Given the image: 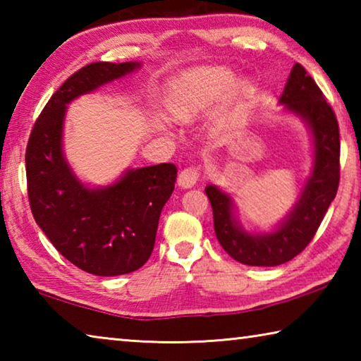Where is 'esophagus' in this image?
Returning <instances> with one entry per match:
<instances>
[{
  "label": "esophagus",
  "instance_id": "obj_1",
  "mask_svg": "<svg viewBox=\"0 0 361 361\" xmlns=\"http://www.w3.org/2000/svg\"><path fill=\"white\" fill-rule=\"evenodd\" d=\"M199 180V169L197 167H188L181 170L178 175V185L181 188H192Z\"/></svg>",
  "mask_w": 361,
  "mask_h": 361
}]
</instances>
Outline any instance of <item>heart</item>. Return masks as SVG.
<instances>
[{"label": "heart", "instance_id": "heart-1", "mask_svg": "<svg viewBox=\"0 0 361 361\" xmlns=\"http://www.w3.org/2000/svg\"><path fill=\"white\" fill-rule=\"evenodd\" d=\"M232 82L234 73L218 66L188 71L170 84L167 94L169 111L180 121L195 119L209 111L229 90L224 105L218 113V119H223L240 100L243 92L242 84Z\"/></svg>", "mask_w": 361, "mask_h": 361}]
</instances>
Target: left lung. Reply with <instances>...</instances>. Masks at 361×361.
Returning <instances> with one entry per match:
<instances>
[{
	"label": "left lung",
	"mask_w": 361,
	"mask_h": 361,
	"mask_svg": "<svg viewBox=\"0 0 361 361\" xmlns=\"http://www.w3.org/2000/svg\"><path fill=\"white\" fill-rule=\"evenodd\" d=\"M279 103L307 124L314 143L312 172L283 221L272 232H248L234 215L231 195L215 185L205 188L219 245L231 258L247 266H279L301 253L314 239L339 186L338 119L302 65L291 68Z\"/></svg>",
	"instance_id": "obj_1"
}]
</instances>
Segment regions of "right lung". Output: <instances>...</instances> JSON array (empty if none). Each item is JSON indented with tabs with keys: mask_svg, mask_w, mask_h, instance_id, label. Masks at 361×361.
Returning a JSON list of instances; mask_svg holds the SVG:
<instances>
[{
	"mask_svg": "<svg viewBox=\"0 0 361 361\" xmlns=\"http://www.w3.org/2000/svg\"><path fill=\"white\" fill-rule=\"evenodd\" d=\"M140 66L95 62L71 75L36 119L25 152L28 200L36 224L60 255L94 276H122L149 259L159 216L173 192L176 167L129 169L108 186L84 185L63 154L66 105Z\"/></svg>",
	"mask_w": 361,
	"mask_h": 361,
	"instance_id": "obj_1",
	"label": "right lung"
}]
</instances>
